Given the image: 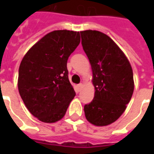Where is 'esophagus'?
<instances>
[{
    "instance_id": "1",
    "label": "esophagus",
    "mask_w": 154,
    "mask_h": 154,
    "mask_svg": "<svg viewBox=\"0 0 154 154\" xmlns=\"http://www.w3.org/2000/svg\"><path fill=\"white\" fill-rule=\"evenodd\" d=\"M82 87H83V85H82V83L78 84V85H77V91H80L82 90Z\"/></svg>"
}]
</instances>
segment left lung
<instances>
[{"mask_svg": "<svg viewBox=\"0 0 154 154\" xmlns=\"http://www.w3.org/2000/svg\"><path fill=\"white\" fill-rule=\"evenodd\" d=\"M80 33L95 87L93 100L84 106L85 116L94 125H108L119 119L132 97L134 87L132 67L108 35L97 30Z\"/></svg>", "mask_w": 154, "mask_h": 154, "instance_id": "1", "label": "left lung"}]
</instances>
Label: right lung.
<instances>
[{
  "label": "right lung",
  "mask_w": 154,
  "mask_h": 154,
  "mask_svg": "<svg viewBox=\"0 0 154 154\" xmlns=\"http://www.w3.org/2000/svg\"><path fill=\"white\" fill-rule=\"evenodd\" d=\"M79 44V32L54 30L38 41L22 59L19 92L29 111L42 122L60 120L76 95L68 79L67 63Z\"/></svg>",
  "instance_id": "right-lung-1"
}]
</instances>
